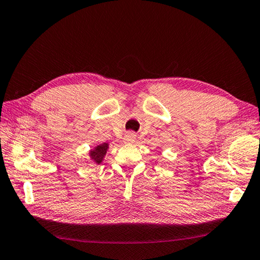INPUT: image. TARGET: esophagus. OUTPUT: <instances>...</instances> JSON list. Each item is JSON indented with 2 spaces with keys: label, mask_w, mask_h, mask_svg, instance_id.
Here are the masks:
<instances>
[{
  "label": "esophagus",
  "mask_w": 260,
  "mask_h": 260,
  "mask_svg": "<svg viewBox=\"0 0 260 260\" xmlns=\"http://www.w3.org/2000/svg\"><path fill=\"white\" fill-rule=\"evenodd\" d=\"M124 140L127 143H133L136 141V135L133 133V132H128V133L125 134Z\"/></svg>",
  "instance_id": "esophagus-1"
}]
</instances>
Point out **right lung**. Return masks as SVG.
<instances>
[{
	"label": "right lung",
	"instance_id": "add662e5",
	"mask_svg": "<svg viewBox=\"0 0 260 260\" xmlns=\"http://www.w3.org/2000/svg\"><path fill=\"white\" fill-rule=\"evenodd\" d=\"M108 150H109V143L99 144V146H96L93 149H90V151H89L90 159L93 160L94 164L100 165L101 162L103 161Z\"/></svg>",
	"mask_w": 260,
	"mask_h": 260
}]
</instances>
